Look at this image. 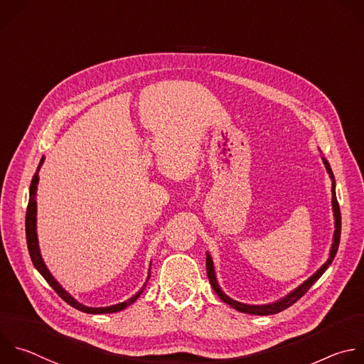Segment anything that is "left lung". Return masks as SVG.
Segmentation results:
<instances>
[{
	"mask_svg": "<svg viewBox=\"0 0 364 364\" xmlns=\"http://www.w3.org/2000/svg\"><path fill=\"white\" fill-rule=\"evenodd\" d=\"M323 159V163L326 166V170L331 178V205H333V215H334V234H333V243H331V249H330V253H328V259L327 262L311 276L309 277L304 283H301L299 287H296L293 291H290L287 296H284L283 299L274 301V303H269V304H246V303H240L237 300H232L231 297H228L223 290L221 287L218 286L217 283V277H215V272H214V264H213V259L211 256L207 253V257H205V267H207V276H208V280H210V284L213 287V290L217 293V296L224 301L227 303L230 307L238 310L240 313H247V314H255V316H269V314H276V313H280L283 310H286L287 307H290L291 304H294L300 297H303L309 289L321 277V274L328 269V266L333 263L334 257H336V253H337V249H338V245H340V232H341V215H340V207H338V203H337V197H336V181H334V176H333V171L330 168V164L328 161Z\"/></svg>",
	"mask_w": 364,
	"mask_h": 364,
	"instance_id": "1",
	"label": "left lung"
}]
</instances>
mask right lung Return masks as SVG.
I'll return each instance as SVG.
<instances>
[{"mask_svg":"<svg viewBox=\"0 0 364 364\" xmlns=\"http://www.w3.org/2000/svg\"><path fill=\"white\" fill-rule=\"evenodd\" d=\"M44 163V157L41 159L40 164H38V168L31 180V186H30V200H28V207H27V215H26V235H27V246H28V252H30V257H31V262L34 264V267L40 272V274L46 279V282L55 290V293L67 303L70 304L71 307L80 310V311H84V313H88V314H105V313H117V311H121L124 310L126 307H129L130 304H133L139 297L140 294L143 293V290L146 289V284L151 276L150 273V269H149V276H147V280L144 283V286L133 296L130 297L129 300L123 301V303H118V304H114V306H107V307H88V306H84L81 303H78L70 293H67L63 286L53 277V274L50 273V270L47 269L43 257H41V253H40V246H38V237H37V200H36V194H37V186H38V171L41 168ZM150 267H151V263H150Z\"/></svg>","mask_w":364,"mask_h":364,"instance_id":"right-lung-1","label":"right lung"}]
</instances>
